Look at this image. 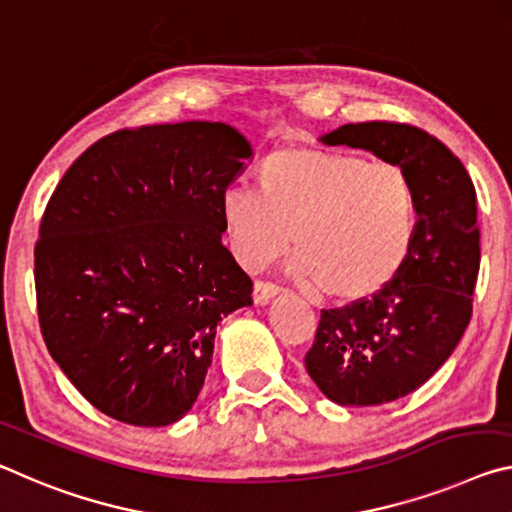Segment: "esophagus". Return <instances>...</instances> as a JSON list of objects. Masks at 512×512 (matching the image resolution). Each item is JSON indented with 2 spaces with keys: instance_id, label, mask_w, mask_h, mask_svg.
I'll return each instance as SVG.
<instances>
[{
  "instance_id": "obj_1",
  "label": "esophagus",
  "mask_w": 512,
  "mask_h": 512,
  "mask_svg": "<svg viewBox=\"0 0 512 512\" xmlns=\"http://www.w3.org/2000/svg\"><path fill=\"white\" fill-rule=\"evenodd\" d=\"M276 292H281V286H276L274 281H265V279H258L254 283V301L256 304H267Z\"/></svg>"
}]
</instances>
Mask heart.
<instances>
[{
  "label": "heart",
  "mask_w": 512,
  "mask_h": 512,
  "mask_svg": "<svg viewBox=\"0 0 512 512\" xmlns=\"http://www.w3.org/2000/svg\"><path fill=\"white\" fill-rule=\"evenodd\" d=\"M254 188L222 195L238 261L263 267L292 242L295 272L340 301L376 295L413 247L415 186L397 163L333 149L281 145L256 167Z\"/></svg>",
  "instance_id": "1"
}]
</instances>
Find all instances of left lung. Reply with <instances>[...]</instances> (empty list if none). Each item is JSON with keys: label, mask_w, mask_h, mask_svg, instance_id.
Masks as SVG:
<instances>
[{"label": "left lung", "mask_w": 512, "mask_h": 512, "mask_svg": "<svg viewBox=\"0 0 512 512\" xmlns=\"http://www.w3.org/2000/svg\"><path fill=\"white\" fill-rule=\"evenodd\" d=\"M322 142L397 163L415 186L417 224L404 267L376 295L322 308L304 358L335 404H388L429 381L472 320L481 263L476 190L460 158L413 124H345Z\"/></svg>", "instance_id": "1"}]
</instances>
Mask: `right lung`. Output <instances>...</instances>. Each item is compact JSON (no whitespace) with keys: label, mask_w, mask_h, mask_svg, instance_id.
<instances>
[{"label":"right lung","mask_w":512,"mask_h":512,"mask_svg":"<svg viewBox=\"0 0 512 512\" xmlns=\"http://www.w3.org/2000/svg\"><path fill=\"white\" fill-rule=\"evenodd\" d=\"M251 147L222 122L99 138L47 201L33 249L40 333L104 415L167 426L197 401L222 317L254 281L222 245V195Z\"/></svg>","instance_id":"1"}]
</instances>
